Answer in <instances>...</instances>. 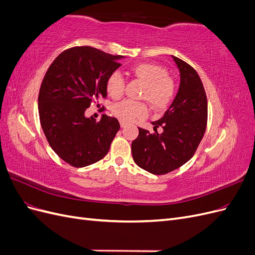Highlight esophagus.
Masks as SVG:
<instances>
[{"label":"esophagus","instance_id":"1","mask_svg":"<svg viewBox=\"0 0 255 255\" xmlns=\"http://www.w3.org/2000/svg\"><path fill=\"white\" fill-rule=\"evenodd\" d=\"M126 125H127L126 122H123V121H121V120H120V127H121V128H125V127H126Z\"/></svg>","mask_w":255,"mask_h":255}]
</instances>
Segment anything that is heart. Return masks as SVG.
<instances>
[{
  "instance_id": "1",
  "label": "heart",
  "mask_w": 255,
  "mask_h": 255,
  "mask_svg": "<svg viewBox=\"0 0 255 255\" xmlns=\"http://www.w3.org/2000/svg\"><path fill=\"white\" fill-rule=\"evenodd\" d=\"M132 72L145 83L142 98L148 100L153 109L163 111L171 104L175 97V84L168 76V71L163 66L152 63H141L132 68ZM106 90L110 97L118 99L125 91V79L120 71H113L106 81ZM113 114L123 122H132L148 116V106L143 102L133 100H123L114 104Z\"/></svg>"
}]
</instances>
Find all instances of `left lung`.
Segmentation results:
<instances>
[{"mask_svg":"<svg viewBox=\"0 0 255 255\" xmlns=\"http://www.w3.org/2000/svg\"><path fill=\"white\" fill-rule=\"evenodd\" d=\"M180 71V87L170 107L159 120L152 122L155 133L138 128L132 142L135 163L152 174H166L194 156L207 123V99L197 71L184 60L172 56ZM163 128V133L156 128Z\"/></svg>","mask_w":255,"mask_h":255,"instance_id":"obj_1","label":"left lung"}]
</instances>
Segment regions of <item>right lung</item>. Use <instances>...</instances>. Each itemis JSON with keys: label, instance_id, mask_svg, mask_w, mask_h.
Wrapping results in <instances>:
<instances>
[{"label": "right lung", "instance_id": "right-lung-1", "mask_svg": "<svg viewBox=\"0 0 255 255\" xmlns=\"http://www.w3.org/2000/svg\"><path fill=\"white\" fill-rule=\"evenodd\" d=\"M123 56L91 47L70 48L54 59L42 80L38 111L53 151L76 168L102 159L120 128L118 120L103 115L100 121L85 116L92 102L106 98L109 75Z\"/></svg>", "mask_w": 255, "mask_h": 255}]
</instances>
